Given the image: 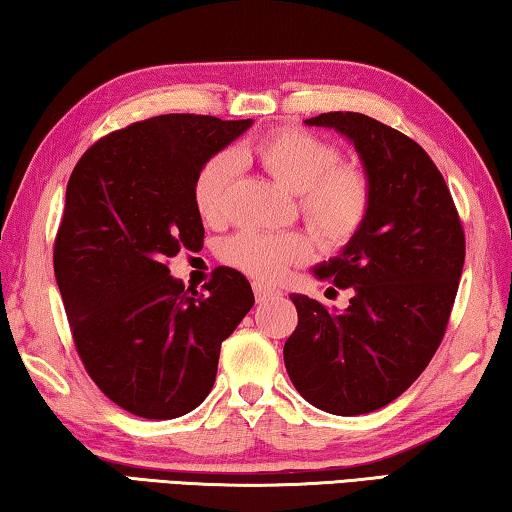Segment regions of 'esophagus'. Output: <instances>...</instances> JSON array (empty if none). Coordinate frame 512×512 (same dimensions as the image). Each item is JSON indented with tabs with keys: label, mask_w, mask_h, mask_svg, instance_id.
Returning <instances> with one entry per match:
<instances>
[{
	"label": "esophagus",
	"mask_w": 512,
	"mask_h": 512,
	"mask_svg": "<svg viewBox=\"0 0 512 512\" xmlns=\"http://www.w3.org/2000/svg\"><path fill=\"white\" fill-rule=\"evenodd\" d=\"M253 291H255L257 302H266L275 296H280V289L268 287V284H262V282H253Z\"/></svg>",
	"instance_id": "34e87169"
}]
</instances>
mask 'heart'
<instances>
[{"instance_id": "b5f03b06", "label": "heart", "mask_w": 512, "mask_h": 512, "mask_svg": "<svg viewBox=\"0 0 512 512\" xmlns=\"http://www.w3.org/2000/svg\"><path fill=\"white\" fill-rule=\"evenodd\" d=\"M248 153L277 185L298 194L302 219L323 246H348L366 225L372 207L368 173L339 162L341 153L332 142L287 126L264 135ZM235 173L237 160L232 153L214 155L198 171L194 205L203 221L223 219ZM311 253L314 246L305 232L244 230L221 248L225 262L262 282L280 280L291 266L307 262Z\"/></svg>"}]
</instances>
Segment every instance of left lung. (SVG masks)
<instances>
[{"mask_svg":"<svg viewBox=\"0 0 512 512\" xmlns=\"http://www.w3.org/2000/svg\"><path fill=\"white\" fill-rule=\"evenodd\" d=\"M357 149L372 185L368 221L323 262L318 280L352 289L345 311L291 293L298 327L284 343L296 391L334 415L377 411L400 397L443 341L465 262V235L443 173L411 137L361 112H323Z\"/></svg>","mask_w":512,"mask_h":512,"instance_id":"1","label":"left lung"}]
</instances>
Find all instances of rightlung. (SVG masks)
<instances>
[{"instance_id": "add662e5", "label": "right lung", "mask_w": 512, "mask_h": 512, "mask_svg": "<svg viewBox=\"0 0 512 512\" xmlns=\"http://www.w3.org/2000/svg\"><path fill=\"white\" fill-rule=\"evenodd\" d=\"M253 119L160 115L101 137L67 183L54 271L76 352L101 393L146 420L194 411L212 391L221 343L250 307L235 268L198 293L169 257L203 246L194 180Z\"/></svg>"}]
</instances>
